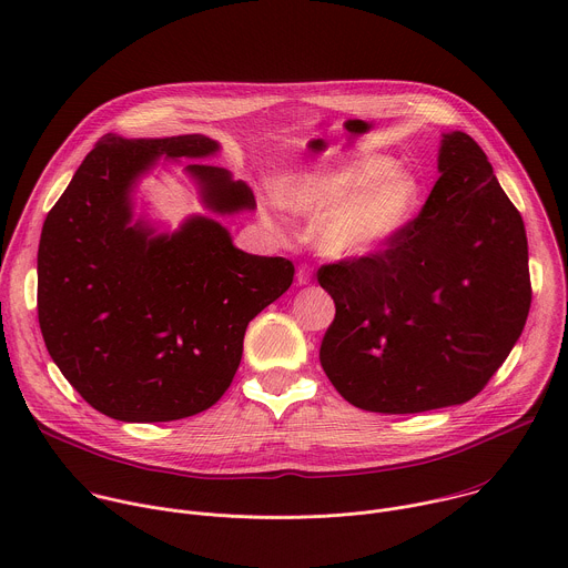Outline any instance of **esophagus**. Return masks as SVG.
<instances>
[{
	"label": "esophagus",
	"mask_w": 568,
	"mask_h": 568,
	"mask_svg": "<svg viewBox=\"0 0 568 568\" xmlns=\"http://www.w3.org/2000/svg\"><path fill=\"white\" fill-rule=\"evenodd\" d=\"M296 281H298V285H307V283L312 281V270H310V265H298V267H296Z\"/></svg>",
	"instance_id": "obj_1"
}]
</instances>
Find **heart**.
<instances>
[{
	"mask_svg": "<svg viewBox=\"0 0 568 568\" xmlns=\"http://www.w3.org/2000/svg\"><path fill=\"white\" fill-rule=\"evenodd\" d=\"M393 166L386 156H364L337 171L290 182L281 202L318 222L316 242L328 256L364 258L386 247L423 204L420 182Z\"/></svg>",
	"mask_w": 568,
	"mask_h": 568,
	"instance_id": "heart-1",
	"label": "heart"
}]
</instances>
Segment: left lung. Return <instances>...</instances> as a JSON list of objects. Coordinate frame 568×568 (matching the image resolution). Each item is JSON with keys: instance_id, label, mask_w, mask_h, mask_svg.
I'll list each match as a JSON object with an SVG mask.
<instances>
[{"instance_id": "left-lung-1", "label": "left lung", "mask_w": 568, "mask_h": 568, "mask_svg": "<svg viewBox=\"0 0 568 568\" xmlns=\"http://www.w3.org/2000/svg\"><path fill=\"white\" fill-rule=\"evenodd\" d=\"M438 171L420 213L384 250L316 272L337 310L321 366L364 412L471 399L526 326L532 290L517 206L465 132L443 134Z\"/></svg>"}]
</instances>
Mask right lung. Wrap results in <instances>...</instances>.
I'll list each match as a JSON object with an SVG mask.
<instances>
[{"mask_svg": "<svg viewBox=\"0 0 568 568\" xmlns=\"http://www.w3.org/2000/svg\"><path fill=\"white\" fill-rule=\"evenodd\" d=\"M204 134H105L49 211L38 250V321L47 351L88 404L123 423L195 416L224 395L250 321L287 292L294 265L233 247L195 215L175 233L132 224V189L159 156L204 159ZM186 173L215 213L252 211L254 193L229 171Z\"/></svg>", "mask_w": 568, "mask_h": 568, "instance_id": "obj_1", "label": "right lung"}]
</instances>
